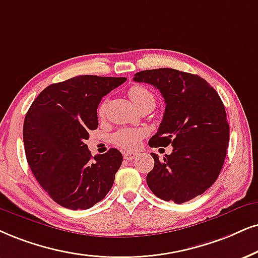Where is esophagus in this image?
<instances>
[{
	"label": "esophagus",
	"mask_w": 258,
	"mask_h": 258,
	"mask_svg": "<svg viewBox=\"0 0 258 258\" xmlns=\"http://www.w3.org/2000/svg\"><path fill=\"white\" fill-rule=\"evenodd\" d=\"M123 155V158L127 159V161H132L133 158H136L137 156H138V153L137 152H131V151H125L122 153Z\"/></svg>",
	"instance_id": "34e87169"
}]
</instances>
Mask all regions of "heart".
I'll list each match as a JSON object with an SVG mask.
<instances>
[{"instance_id": "obj_1", "label": "heart", "mask_w": 258, "mask_h": 258, "mask_svg": "<svg viewBox=\"0 0 258 258\" xmlns=\"http://www.w3.org/2000/svg\"><path fill=\"white\" fill-rule=\"evenodd\" d=\"M128 97L131 99L137 108L138 107L145 106V105H152L155 106L156 99L155 95L152 94V91L148 89L145 86H142V84H133V86L130 87L128 91ZM107 108V100L102 101L100 103L99 109H97V114H99L100 118H102L105 115ZM144 131L142 130H133V128H122L119 130L118 132H115L112 137L113 143L115 145L120 146L122 149L132 150L136 149L137 146L139 145L140 140H142L143 137H144Z\"/></svg>"}]
</instances>
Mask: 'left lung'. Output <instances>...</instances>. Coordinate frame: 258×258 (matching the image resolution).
I'll list each match as a JSON object with an SVG mask.
<instances>
[{"mask_svg":"<svg viewBox=\"0 0 258 258\" xmlns=\"http://www.w3.org/2000/svg\"><path fill=\"white\" fill-rule=\"evenodd\" d=\"M133 80L157 88L165 101L163 120L149 145L172 146L163 159L151 153L155 167L146 176L149 188L175 204L205 193L219 176L229 146L230 127L220 96L198 75L169 68L140 71Z\"/></svg>","mask_w":258,"mask_h":258,"instance_id":"left-lung-1","label":"left lung"}]
</instances>
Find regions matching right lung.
I'll list each match as a JSON object with an SVG mask.
<instances>
[{
	"mask_svg": "<svg viewBox=\"0 0 258 258\" xmlns=\"http://www.w3.org/2000/svg\"><path fill=\"white\" fill-rule=\"evenodd\" d=\"M127 80L81 75L45 88L25 116L28 165L46 193L69 210H88L102 200L122 163L119 150L91 156L86 140L96 130L101 99Z\"/></svg>",
	"mask_w": 258,
	"mask_h": 258,
	"instance_id": "right-lung-1",
	"label": "right lung"
}]
</instances>
